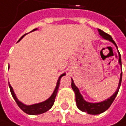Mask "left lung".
<instances>
[{"label":"left lung","instance_id":"8db88e82","mask_svg":"<svg viewBox=\"0 0 126 126\" xmlns=\"http://www.w3.org/2000/svg\"><path fill=\"white\" fill-rule=\"evenodd\" d=\"M98 32L99 33V35L105 39V40H109L110 42H112L115 45V47H117L118 49V47L115 42V41L112 40V37L105 33V32H103L102 30L101 29H98ZM118 62L121 65V56H120V54H119V61ZM71 87L74 90V92H75V94H76V105H77V108L79 109L80 110H81L82 112H86L88 114H91V115H98V114H100L102 112H104L105 111H106L110 107V105H112V103L113 102L114 99H115V97L117 96L118 93V91H119V89H120V84H121V81H122V72L120 74V80H119V84H118V87L116 90V92L111 96V97L102 101V102H98V103H91V102H88L85 101L84 99V98L82 97V95L81 94V93L79 92V89L76 87V86L75 85L74 82V80L71 79Z\"/></svg>","mask_w":126,"mask_h":126}]
</instances>
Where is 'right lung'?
Here are the masks:
<instances>
[{
	"instance_id": "add662e5",
	"label": "right lung",
	"mask_w": 126,
	"mask_h": 126,
	"mask_svg": "<svg viewBox=\"0 0 126 126\" xmlns=\"http://www.w3.org/2000/svg\"><path fill=\"white\" fill-rule=\"evenodd\" d=\"M37 29H33L32 32L33 31H35ZM27 34H25L24 35H23L21 39L18 40H21ZM65 74H63L62 75L60 76L58 81H57V84H56V86H55V89L53 92V93L52 94V95L50 97H49L47 100L42 102H40V103H37V104H34V105H26L24 104H23L21 102H20L18 99H17V97L16 96L14 90H13V88L12 86H11V84H9L8 82V85H9V88H10V91H11V93L12 94V96L14 97V100L16 101V104L18 105V106L24 112L29 114V115H39V114H42V113H44L45 112H47V110H49L51 108L54 104V102H55V97L57 95V92L58 91V88H59V85H60V81H61V77L65 76Z\"/></svg>"
}]
</instances>
